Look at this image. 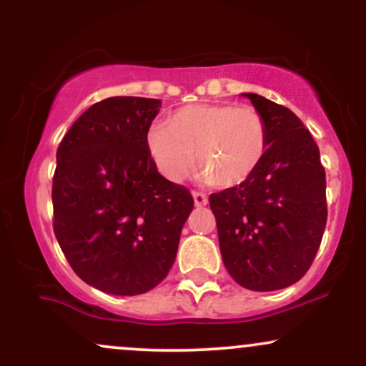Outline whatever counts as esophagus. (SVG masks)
<instances>
[{"label": "esophagus", "instance_id": "esophagus-1", "mask_svg": "<svg viewBox=\"0 0 366 366\" xmlns=\"http://www.w3.org/2000/svg\"><path fill=\"white\" fill-rule=\"evenodd\" d=\"M192 197H194L196 207H207V204H208V196L204 194V192L192 191Z\"/></svg>", "mask_w": 366, "mask_h": 366}]
</instances>
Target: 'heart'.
Instances as JSON below:
<instances>
[{"mask_svg":"<svg viewBox=\"0 0 366 366\" xmlns=\"http://www.w3.org/2000/svg\"><path fill=\"white\" fill-rule=\"evenodd\" d=\"M268 148L263 115L234 103L189 104L158 122L148 132V151L169 180H180L196 165L208 182L234 187L262 165Z\"/></svg>","mask_w":366,"mask_h":366,"instance_id":"obj_1","label":"heart"}]
</instances>
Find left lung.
Segmentation results:
<instances>
[{"label": "left lung", "instance_id": "obj_1", "mask_svg": "<svg viewBox=\"0 0 366 366\" xmlns=\"http://www.w3.org/2000/svg\"><path fill=\"white\" fill-rule=\"evenodd\" d=\"M268 148L251 179L209 196L230 277L251 291L296 284L312 267L327 224L325 169L310 130L289 108L247 92Z\"/></svg>", "mask_w": 366, "mask_h": 366}]
</instances>
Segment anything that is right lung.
<instances>
[{
	"label": "right lung",
	"instance_id": "right-lung-1",
	"mask_svg": "<svg viewBox=\"0 0 366 366\" xmlns=\"http://www.w3.org/2000/svg\"><path fill=\"white\" fill-rule=\"evenodd\" d=\"M162 102L113 96L75 120L56 151L53 230L86 284L117 296L169 275L194 207L187 187L158 174L148 130Z\"/></svg>",
	"mask_w": 366,
	"mask_h": 366
}]
</instances>
